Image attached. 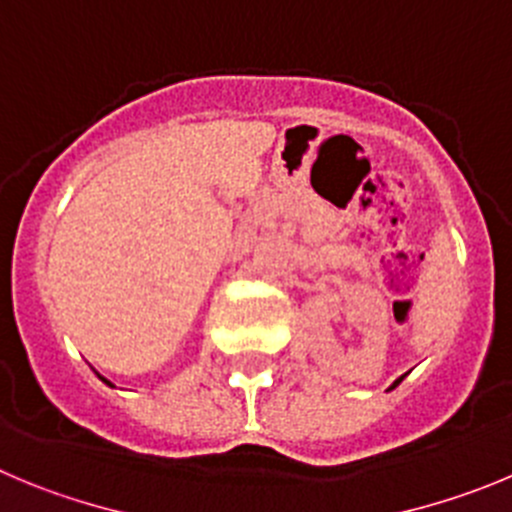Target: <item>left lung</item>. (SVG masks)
I'll list each match as a JSON object with an SVG mask.
<instances>
[{"label": "left lung", "instance_id": "8db88e82", "mask_svg": "<svg viewBox=\"0 0 512 512\" xmlns=\"http://www.w3.org/2000/svg\"><path fill=\"white\" fill-rule=\"evenodd\" d=\"M403 377H405V375H403ZM403 377H398V380H395L393 385H390V390H393V388H398V385H400V380H403Z\"/></svg>", "mask_w": 512, "mask_h": 512}]
</instances>
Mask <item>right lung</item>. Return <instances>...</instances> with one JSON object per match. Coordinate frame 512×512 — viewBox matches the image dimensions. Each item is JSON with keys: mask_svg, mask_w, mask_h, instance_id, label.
Here are the masks:
<instances>
[{"mask_svg": "<svg viewBox=\"0 0 512 512\" xmlns=\"http://www.w3.org/2000/svg\"><path fill=\"white\" fill-rule=\"evenodd\" d=\"M96 375H99V372H96ZM99 380H101V382H107L109 388H112V382H109V380H107V377H101V375H99Z\"/></svg>", "mask_w": 512, "mask_h": 512, "instance_id": "1", "label": "right lung"}]
</instances>
